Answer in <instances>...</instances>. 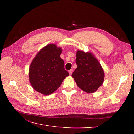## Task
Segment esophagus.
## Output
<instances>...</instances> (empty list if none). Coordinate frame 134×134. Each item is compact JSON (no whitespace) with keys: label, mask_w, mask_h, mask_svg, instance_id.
<instances>
[{"label":"esophagus","mask_w":134,"mask_h":134,"mask_svg":"<svg viewBox=\"0 0 134 134\" xmlns=\"http://www.w3.org/2000/svg\"><path fill=\"white\" fill-rule=\"evenodd\" d=\"M72 72H73V69H70L69 71V73L70 75H71Z\"/></svg>","instance_id":"1"}]
</instances>
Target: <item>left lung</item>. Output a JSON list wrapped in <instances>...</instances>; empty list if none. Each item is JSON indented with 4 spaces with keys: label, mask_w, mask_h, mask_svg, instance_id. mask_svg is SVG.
I'll use <instances>...</instances> for the list:
<instances>
[{
    "label": "left lung",
    "mask_w": 134,
    "mask_h": 134,
    "mask_svg": "<svg viewBox=\"0 0 134 134\" xmlns=\"http://www.w3.org/2000/svg\"><path fill=\"white\" fill-rule=\"evenodd\" d=\"M76 69L71 76L77 86L88 93L95 92L104 81V73L98 60L91 52L78 50L76 54Z\"/></svg>",
    "instance_id": "obj_1"
}]
</instances>
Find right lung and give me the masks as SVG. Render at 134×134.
Masks as SVG:
<instances>
[{
    "label": "right lung",
    "mask_w": 134,
    "mask_h": 134,
    "mask_svg": "<svg viewBox=\"0 0 134 134\" xmlns=\"http://www.w3.org/2000/svg\"><path fill=\"white\" fill-rule=\"evenodd\" d=\"M62 49L55 44H48L40 50L32 61L29 80L35 91L50 95L60 87L63 80L69 75L60 58Z\"/></svg>",
    "instance_id": "obj_1"
}]
</instances>
